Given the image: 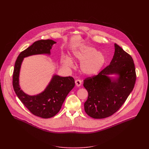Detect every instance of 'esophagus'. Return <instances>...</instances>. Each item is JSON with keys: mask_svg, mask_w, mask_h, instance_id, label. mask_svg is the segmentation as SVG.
Instances as JSON below:
<instances>
[{"mask_svg": "<svg viewBox=\"0 0 149 149\" xmlns=\"http://www.w3.org/2000/svg\"><path fill=\"white\" fill-rule=\"evenodd\" d=\"M75 84H76V85L77 86H80V85H81L82 82H81V81L80 80L77 79V80H76L75 81Z\"/></svg>", "mask_w": 149, "mask_h": 149, "instance_id": "34e87169", "label": "esophagus"}]
</instances>
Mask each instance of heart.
I'll return each instance as SVG.
<instances>
[{"instance_id":"1","label":"heart","mask_w":149,"mask_h":149,"mask_svg":"<svg viewBox=\"0 0 149 149\" xmlns=\"http://www.w3.org/2000/svg\"><path fill=\"white\" fill-rule=\"evenodd\" d=\"M80 63L81 72L87 76L97 74L102 70L106 63L105 55L94 47L81 45L72 50L71 57L66 56L63 60V63L68 68L74 66L73 61Z\"/></svg>"}]
</instances>
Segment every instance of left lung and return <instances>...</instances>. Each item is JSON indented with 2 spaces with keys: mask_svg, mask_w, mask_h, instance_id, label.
<instances>
[{
  "mask_svg": "<svg viewBox=\"0 0 149 149\" xmlns=\"http://www.w3.org/2000/svg\"><path fill=\"white\" fill-rule=\"evenodd\" d=\"M114 46V55L109 65L97 75L84 81L88 92L84 110L95 119L105 118L115 113L125 102L135 83L132 57L116 43Z\"/></svg>",
  "mask_w": 149,
  "mask_h": 149,
  "instance_id": "1",
  "label": "left lung"
}]
</instances>
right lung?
Returning <instances> with one entry per match:
<instances>
[{
    "label": "right lung",
    "instance_id": "add662e5",
    "mask_svg": "<svg viewBox=\"0 0 149 149\" xmlns=\"http://www.w3.org/2000/svg\"><path fill=\"white\" fill-rule=\"evenodd\" d=\"M56 42L52 40H39L22 52L14 66L13 85L18 97L33 115L50 118L55 116L61 109L66 97L74 86L72 77H61L53 74L51 80L42 92L29 95L24 93L19 85V74L24 58L38 54L50 55V50Z\"/></svg>",
    "mask_w": 149,
    "mask_h": 149
}]
</instances>
